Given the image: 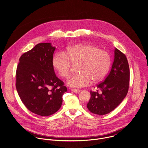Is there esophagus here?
Here are the masks:
<instances>
[{
    "label": "esophagus",
    "instance_id": "obj_1",
    "mask_svg": "<svg viewBox=\"0 0 148 148\" xmlns=\"http://www.w3.org/2000/svg\"><path fill=\"white\" fill-rule=\"evenodd\" d=\"M71 90L74 93H79L80 92V89H71Z\"/></svg>",
    "mask_w": 148,
    "mask_h": 148
}]
</instances>
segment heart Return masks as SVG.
Segmentation results:
<instances>
[{
  "mask_svg": "<svg viewBox=\"0 0 148 148\" xmlns=\"http://www.w3.org/2000/svg\"><path fill=\"white\" fill-rule=\"evenodd\" d=\"M71 62H82L80 74L68 79L66 84L72 88H82L98 82L106 76L110 65L109 54L99 48L88 44L69 47L65 53L58 52L53 58V65L59 75L67 77L70 75Z\"/></svg>",
  "mask_w": 148,
  "mask_h": 148,
  "instance_id": "1",
  "label": "heart"
}]
</instances>
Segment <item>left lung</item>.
<instances>
[{
  "mask_svg": "<svg viewBox=\"0 0 148 148\" xmlns=\"http://www.w3.org/2000/svg\"><path fill=\"white\" fill-rule=\"evenodd\" d=\"M130 71L127 57L118 49L111 70L104 81L97 85L96 92L90 91L87 108L92 113L104 115L113 110L127 96L129 86Z\"/></svg>",
  "mask_w": 148,
  "mask_h": 148,
  "instance_id": "1",
  "label": "left lung"
}]
</instances>
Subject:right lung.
Segmentation results:
<instances>
[{"label":"right lung","mask_w":148,"mask_h":148,"mask_svg":"<svg viewBox=\"0 0 148 148\" xmlns=\"http://www.w3.org/2000/svg\"><path fill=\"white\" fill-rule=\"evenodd\" d=\"M49 42L38 44L23 53L16 69V87L21 101L34 113L48 116L61 107L67 89L55 75Z\"/></svg>","instance_id":"1"}]
</instances>
